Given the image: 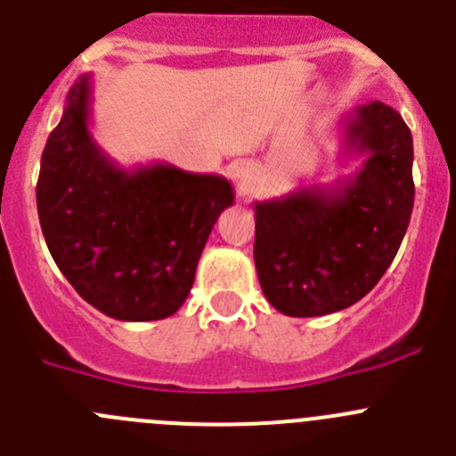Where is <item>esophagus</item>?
<instances>
[{"label":"esophagus","mask_w":456,"mask_h":456,"mask_svg":"<svg viewBox=\"0 0 456 456\" xmlns=\"http://www.w3.org/2000/svg\"><path fill=\"white\" fill-rule=\"evenodd\" d=\"M232 176H235L241 192H248L250 183H253V166H248V163H237V166L232 167Z\"/></svg>","instance_id":"1"}]
</instances>
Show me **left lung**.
<instances>
[{"label":"left lung","instance_id":"8db88e82","mask_svg":"<svg viewBox=\"0 0 456 456\" xmlns=\"http://www.w3.org/2000/svg\"><path fill=\"white\" fill-rule=\"evenodd\" d=\"M345 150L358 175L255 201V268L266 300L290 318L346 309L394 262L414 208L411 134L379 101L345 114Z\"/></svg>","mask_w":456,"mask_h":456}]
</instances>
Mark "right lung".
Wrapping results in <instances>:
<instances>
[{
  "instance_id": "obj_1",
  "label": "right lung",
  "mask_w": 456,
  "mask_h": 456,
  "mask_svg": "<svg viewBox=\"0 0 456 456\" xmlns=\"http://www.w3.org/2000/svg\"><path fill=\"white\" fill-rule=\"evenodd\" d=\"M91 76L71 86L37 179L42 235L82 300L125 322L176 314L212 225L235 201L216 175L170 163L123 170L89 129Z\"/></svg>"
}]
</instances>
